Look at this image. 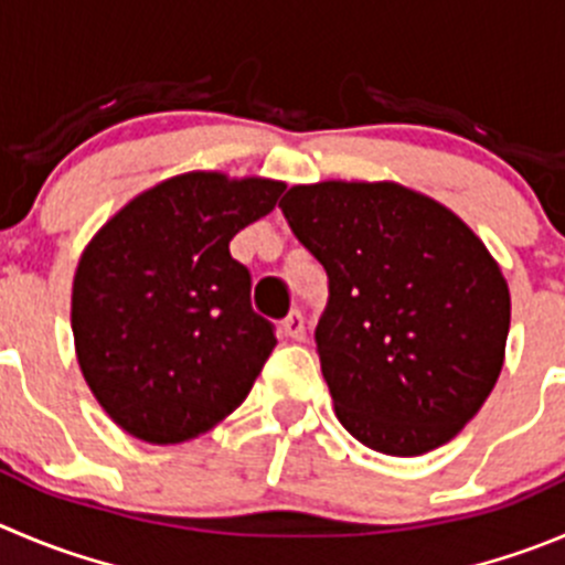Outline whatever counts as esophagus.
Segmentation results:
<instances>
[{"mask_svg":"<svg viewBox=\"0 0 565 565\" xmlns=\"http://www.w3.org/2000/svg\"><path fill=\"white\" fill-rule=\"evenodd\" d=\"M282 332H286V338H291V341H302V338H305V316L299 313V310H291V313L286 316V321H282Z\"/></svg>","mask_w":565,"mask_h":565,"instance_id":"esophagus-1","label":"esophagus"}]
</instances>
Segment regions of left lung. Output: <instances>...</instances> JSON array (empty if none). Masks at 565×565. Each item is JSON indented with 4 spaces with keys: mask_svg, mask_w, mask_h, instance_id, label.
I'll return each instance as SVG.
<instances>
[{
    "mask_svg": "<svg viewBox=\"0 0 565 565\" xmlns=\"http://www.w3.org/2000/svg\"><path fill=\"white\" fill-rule=\"evenodd\" d=\"M279 207L330 277L316 352L338 422L396 458L444 447L502 372L499 263L463 218L399 182L294 185Z\"/></svg>",
    "mask_w": 565,
    "mask_h": 565,
    "instance_id": "left-lung-1",
    "label": "left lung"
}]
</instances>
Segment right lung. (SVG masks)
<instances>
[{"label":"right lung","mask_w":565,"mask_h":565,"mask_svg":"<svg viewBox=\"0 0 565 565\" xmlns=\"http://www.w3.org/2000/svg\"><path fill=\"white\" fill-rule=\"evenodd\" d=\"M286 182L188 171L130 199L90 238L72 288L77 363L107 416L147 444H182L227 418L271 354L252 277L230 255Z\"/></svg>","instance_id":"obj_1"}]
</instances>
